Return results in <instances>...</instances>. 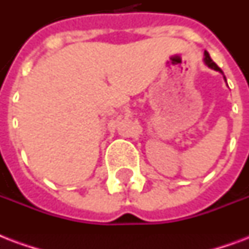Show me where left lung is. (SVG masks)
Returning <instances> with one entry per match:
<instances>
[{
    "label": "left lung",
    "instance_id": "obj_1",
    "mask_svg": "<svg viewBox=\"0 0 249 249\" xmlns=\"http://www.w3.org/2000/svg\"><path fill=\"white\" fill-rule=\"evenodd\" d=\"M205 58H204V61H205V64H206V65L209 66V68H212V69H214V70H217V71H221L222 73V70L219 69V66L217 65V64H215V62L213 61V60H212V58H210V56H209V53L206 52V51H205ZM226 79V78H225Z\"/></svg>",
    "mask_w": 249,
    "mask_h": 249
}]
</instances>
